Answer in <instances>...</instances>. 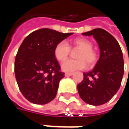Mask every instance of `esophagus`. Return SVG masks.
<instances>
[{"label": "esophagus", "mask_w": 129, "mask_h": 129, "mask_svg": "<svg viewBox=\"0 0 129 129\" xmlns=\"http://www.w3.org/2000/svg\"><path fill=\"white\" fill-rule=\"evenodd\" d=\"M73 75V73L72 72H65V74H64V75L65 76H67V77H68V76H71V75Z\"/></svg>", "instance_id": "34e87169"}]
</instances>
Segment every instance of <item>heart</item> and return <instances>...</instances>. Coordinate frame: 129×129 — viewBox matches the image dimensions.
I'll return each instance as SVG.
<instances>
[{"instance_id":"heart-1","label":"heart","mask_w":129,"mask_h":129,"mask_svg":"<svg viewBox=\"0 0 129 129\" xmlns=\"http://www.w3.org/2000/svg\"><path fill=\"white\" fill-rule=\"evenodd\" d=\"M91 41L85 38H77L70 42V45L65 41H61L57 44L54 49V57L59 62L64 61L69 57L71 48L79 49L75 54L76 59H68L62 64L63 70L73 72L78 70H83L94 66L98 62V54L92 48Z\"/></svg>"}]
</instances>
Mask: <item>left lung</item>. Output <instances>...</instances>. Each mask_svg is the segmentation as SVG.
Instances as JSON below:
<instances>
[{
    "instance_id": "obj_1",
    "label": "left lung",
    "mask_w": 129,
    "mask_h": 129,
    "mask_svg": "<svg viewBox=\"0 0 129 129\" xmlns=\"http://www.w3.org/2000/svg\"><path fill=\"white\" fill-rule=\"evenodd\" d=\"M82 35L93 36L101 54L93 70L83 73L84 78L77 85V90L86 103L101 106L109 101L121 86L124 72L121 49L116 39L103 28H95Z\"/></svg>"
}]
</instances>
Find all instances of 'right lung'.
Listing matches in <instances>:
<instances>
[{
  "label": "right lung",
  "instance_id": "right-lung-1",
  "mask_svg": "<svg viewBox=\"0 0 129 129\" xmlns=\"http://www.w3.org/2000/svg\"><path fill=\"white\" fill-rule=\"evenodd\" d=\"M72 33L41 28L24 39L15 59V76L23 97L44 105L56 97L59 82L64 77L54 54V47Z\"/></svg>",
  "mask_w": 129,
  "mask_h": 129
}]
</instances>
